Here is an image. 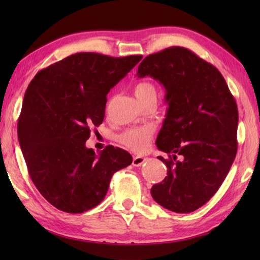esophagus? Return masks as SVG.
<instances>
[{"instance_id":"esophagus-1","label":"esophagus","mask_w":260,"mask_h":260,"mask_svg":"<svg viewBox=\"0 0 260 260\" xmlns=\"http://www.w3.org/2000/svg\"><path fill=\"white\" fill-rule=\"evenodd\" d=\"M146 161L145 157L143 156H134L133 157V165L134 167H141V165Z\"/></svg>"}]
</instances>
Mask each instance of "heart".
<instances>
[{"label": "heart", "mask_w": 260, "mask_h": 260, "mask_svg": "<svg viewBox=\"0 0 260 260\" xmlns=\"http://www.w3.org/2000/svg\"><path fill=\"white\" fill-rule=\"evenodd\" d=\"M134 93L136 98L143 104L147 99L156 97V89L153 84L148 81H141L134 87ZM154 134V128L152 126H140L133 128L126 129L119 136V142L121 144L128 147L129 150L136 153L144 152Z\"/></svg>", "instance_id": "b5f03b06"}]
</instances>
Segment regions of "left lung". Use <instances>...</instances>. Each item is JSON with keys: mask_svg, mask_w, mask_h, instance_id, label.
<instances>
[{"mask_svg": "<svg viewBox=\"0 0 260 260\" xmlns=\"http://www.w3.org/2000/svg\"><path fill=\"white\" fill-rule=\"evenodd\" d=\"M165 88L169 107L156 139L168 176L151 194L165 209L189 213L219 190L237 154L238 108L220 71L189 49L171 47L147 56L137 69ZM180 155L179 161L176 156Z\"/></svg>", "mask_w": 260, "mask_h": 260, "instance_id": "left-lung-1", "label": "left lung"}]
</instances>
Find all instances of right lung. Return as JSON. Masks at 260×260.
I'll return each instance as SVG.
<instances>
[{
  "label": "right lung",
  "instance_id": "add662e5",
  "mask_svg": "<svg viewBox=\"0 0 260 260\" xmlns=\"http://www.w3.org/2000/svg\"><path fill=\"white\" fill-rule=\"evenodd\" d=\"M95 52L71 54L39 71L25 91L18 137L30 178L53 207L82 213L101 203L115 172L132 155L109 145L86 147L105 117L109 90L142 60Z\"/></svg>",
  "mask_w": 260,
  "mask_h": 260
}]
</instances>
